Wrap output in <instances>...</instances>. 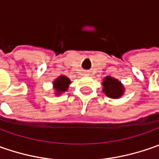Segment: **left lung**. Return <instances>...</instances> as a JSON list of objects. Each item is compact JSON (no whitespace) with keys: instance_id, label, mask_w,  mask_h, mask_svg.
Wrapping results in <instances>:
<instances>
[{"instance_id":"1","label":"left lung","mask_w":159,"mask_h":159,"mask_svg":"<svg viewBox=\"0 0 159 159\" xmlns=\"http://www.w3.org/2000/svg\"><path fill=\"white\" fill-rule=\"evenodd\" d=\"M102 86L103 93L111 98H119L124 93V89L121 83L111 77L107 76L102 82Z\"/></svg>"}]
</instances>
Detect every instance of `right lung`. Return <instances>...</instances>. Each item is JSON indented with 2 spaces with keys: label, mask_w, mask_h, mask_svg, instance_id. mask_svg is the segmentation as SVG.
Here are the masks:
<instances>
[{
  "label": "right lung",
  "mask_w": 159,
  "mask_h": 159,
  "mask_svg": "<svg viewBox=\"0 0 159 159\" xmlns=\"http://www.w3.org/2000/svg\"><path fill=\"white\" fill-rule=\"evenodd\" d=\"M70 83V80L65 76H60L54 81L55 89L57 90V94L64 92L68 89V86Z\"/></svg>",
  "instance_id": "right-lung-1"
}]
</instances>
